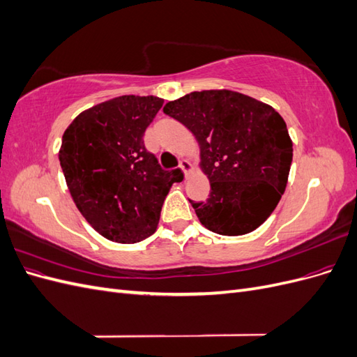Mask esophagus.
<instances>
[{
  "label": "esophagus",
  "mask_w": 357,
  "mask_h": 357,
  "mask_svg": "<svg viewBox=\"0 0 357 357\" xmlns=\"http://www.w3.org/2000/svg\"><path fill=\"white\" fill-rule=\"evenodd\" d=\"M178 167H180V169H181L183 172H185V177L188 178V177H189V174L192 172V169H193V167H192L190 162H189L188 159H181Z\"/></svg>",
  "instance_id": "1"
}]
</instances>
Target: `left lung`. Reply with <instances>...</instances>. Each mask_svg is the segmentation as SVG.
<instances>
[{
    "mask_svg": "<svg viewBox=\"0 0 357 357\" xmlns=\"http://www.w3.org/2000/svg\"><path fill=\"white\" fill-rule=\"evenodd\" d=\"M195 135L210 180L205 202L189 199L199 222L220 235H244L274 211L287 185L294 144L271 105L228 89L190 92L164 107Z\"/></svg>",
    "mask_w": 357,
    "mask_h": 357,
    "instance_id": "1",
    "label": "left lung"
}]
</instances>
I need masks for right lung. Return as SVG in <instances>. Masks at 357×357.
<instances>
[{
	"mask_svg": "<svg viewBox=\"0 0 357 357\" xmlns=\"http://www.w3.org/2000/svg\"><path fill=\"white\" fill-rule=\"evenodd\" d=\"M164 100L123 95L74 119L62 135L61 168L75 207L104 238L132 244L156 231L180 169L165 171L143 135Z\"/></svg>",
	"mask_w": 357,
	"mask_h": 357,
	"instance_id": "obj_1",
	"label": "right lung"
}]
</instances>
